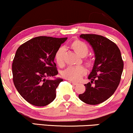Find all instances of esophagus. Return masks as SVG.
<instances>
[{
  "label": "esophagus",
  "instance_id": "1",
  "mask_svg": "<svg viewBox=\"0 0 133 133\" xmlns=\"http://www.w3.org/2000/svg\"><path fill=\"white\" fill-rule=\"evenodd\" d=\"M69 82H70V83H71V84H73V85H76L77 84H78V83H75V82H74V81H70Z\"/></svg>",
  "mask_w": 133,
  "mask_h": 133
}]
</instances>
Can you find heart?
Instances as JSON below:
<instances>
[{"instance_id":"heart-1","label":"heart","mask_w":133,"mask_h":133,"mask_svg":"<svg viewBox=\"0 0 133 133\" xmlns=\"http://www.w3.org/2000/svg\"><path fill=\"white\" fill-rule=\"evenodd\" d=\"M71 47L73 50L81 57H84L88 55L89 52V47L85 42L79 40H75L71 44ZM64 53L65 49L60 47L55 54V60L58 66H62L64 64ZM87 64H89V60H86ZM86 69L83 66H71L68 67L62 72V76L65 79L73 81H78L81 79L85 73Z\"/></svg>"}]
</instances>
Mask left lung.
<instances>
[{
  "mask_svg": "<svg viewBox=\"0 0 133 133\" xmlns=\"http://www.w3.org/2000/svg\"><path fill=\"white\" fill-rule=\"evenodd\" d=\"M80 37L91 45L95 61L88 76L91 82L84 84L86 91L78 97L87 104L97 105L110 97L116 91L120 82L123 62L119 48L109 39L97 34H81Z\"/></svg>",
  "mask_w": 133,
  "mask_h": 133,
  "instance_id": "left-lung-1",
  "label": "left lung"
}]
</instances>
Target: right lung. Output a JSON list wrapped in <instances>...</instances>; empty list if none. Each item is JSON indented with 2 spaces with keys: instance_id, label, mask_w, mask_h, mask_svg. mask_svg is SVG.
Returning <instances> with one entry per match:
<instances>
[{
  "instance_id": "right-lung-1",
  "label": "right lung",
  "mask_w": 133,
  "mask_h": 133,
  "mask_svg": "<svg viewBox=\"0 0 133 133\" xmlns=\"http://www.w3.org/2000/svg\"><path fill=\"white\" fill-rule=\"evenodd\" d=\"M67 37L39 36L21 45L12 63L13 80L19 94L29 104L45 106L56 97V89L63 79L54 63L55 54ZM53 77L54 79L47 77Z\"/></svg>"
}]
</instances>
